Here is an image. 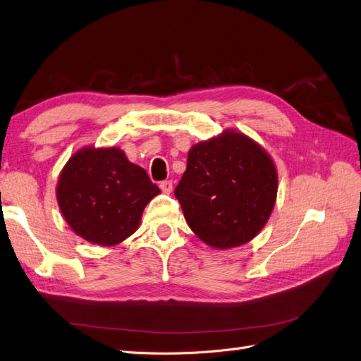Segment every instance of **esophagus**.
<instances>
[{
  "mask_svg": "<svg viewBox=\"0 0 361 361\" xmlns=\"http://www.w3.org/2000/svg\"><path fill=\"white\" fill-rule=\"evenodd\" d=\"M159 188L162 190V192L165 194H170L173 191V182L171 180H162L159 183Z\"/></svg>",
  "mask_w": 361,
  "mask_h": 361,
  "instance_id": "obj_1",
  "label": "esophagus"
}]
</instances>
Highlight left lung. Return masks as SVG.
Segmentation results:
<instances>
[{
  "label": "left lung",
  "mask_w": 361,
  "mask_h": 361,
  "mask_svg": "<svg viewBox=\"0 0 361 361\" xmlns=\"http://www.w3.org/2000/svg\"><path fill=\"white\" fill-rule=\"evenodd\" d=\"M276 192L278 173L267 152L245 133L225 130L190 149L174 196L203 243L231 249L264 228Z\"/></svg>",
  "instance_id": "8db88e82"
}]
</instances>
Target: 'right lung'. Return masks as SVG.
<instances>
[{
    "instance_id": "1",
    "label": "right lung",
    "mask_w": 361,
    "mask_h": 361,
    "mask_svg": "<svg viewBox=\"0 0 361 361\" xmlns=\"http://www.w3.org/2000/svg\"><path fill=\"white\" fill-rule=\"evenodd\" d=\"M161 191L118 147H83L68 159L56 196L68 225L86 241L115 246L138 229L142 211Z\"/></svg>"
}]
</instances>
